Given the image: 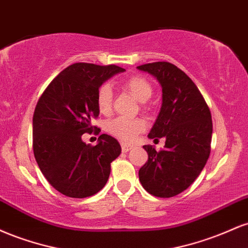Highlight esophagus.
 Listing matches in <instances>:
<instances>
[{"label":"esophagus","instance_id":"obj_1","mask_svg":"<svg viewBox=\"0 0 248 248\" xmlns=\"http://www.w3.org/2000/svg\"><path fill=\"white\" fill-rule=\"evenodd\" d=\"M132 148H133V146H130V144H127V143H121V149H122V152H124V153L129 152V150L132 149Z\"/></svg>","mask_w":248,"mask_h":248}]
</instances>
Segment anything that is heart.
Listing matches in <instances>:
<instances>
[{
	"instance_id": "obj_1",
	"label": "heart",
	"mask_w": 248,
	"mask_h": 248,
	"mask_svg": "<svg viewBox=\"0 0 248 248\" xmlns=\"http://www.w3.org/2000/svg\"><path fill=\"white\" fill-rule=\"evenodd\" d=\"M122 87L140 102H146L153 94L152 84L141 76H132L122 82ZM113 91L108 84L99 87L96 92V105L102 114H109L112 110ZM147 128V122L142 118H115L107 122L106 130L114 138L124 142H132Z\"/></svg>"
}]
</instances>
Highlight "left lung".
Returning a JSON list of instances; mask_svg holds the SVG:
<instances>
[{
	"mask_svg": "<svg viewBox=\"0 0 248 248\" xmlns=\"http://www.w3.org/2000/svg\"><path fill=\"white\" fill-rule=\"evenodd\" d=\"M162 86V107L148 138L166 139L164 149L143 146L148 161L139 170L144 190L160 198L183 192L205 167L211 152L212 119L195 82L176 65L155 62L138 66Z\"/></svg>",
	"mask_w": 248,
	"mask_h": 248,
	"instance_id": "left-lung-1",
	"label": "left lung"
}]
</instances>
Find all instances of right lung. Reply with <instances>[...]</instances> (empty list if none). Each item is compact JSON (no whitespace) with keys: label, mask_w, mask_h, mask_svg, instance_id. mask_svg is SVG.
Segmentation results:
<instances>
[{"label":"right lung","mask_w":248,"mask_h":248,"mask_svg":"<svg viewBox=\"0 0 248 248\" xmlns=\"http://www.w3.org/2000/svg\"><path fill=\"white\" fill-rule=\"evenodd\" d=\"M124 71L116 65L76 62L62 70L37 101L33 155L47 182L67 197L86 198L100 191L109 177L110 163L120 155V144L112 136L102 134L99 143L91 146L81 135L96 129L92 121L99 116V87Z\"/></svg>","instance_id":"add662e5"}]
</instances>
